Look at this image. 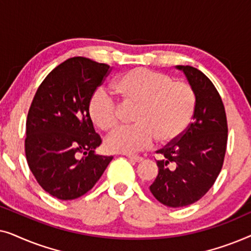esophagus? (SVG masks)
<instances>
[{
	"instance_id": "34e87169",
	"label": "esophagus",
	"mask_w": 251,
	"mask_h": 251,
	"mask_svg": "<svg viewBox=\"0 0 251 251\" xmlns=\"http://www.w3.org/2000/svg\"><path fill=\"white\" fill-rule=\"evenodd\" d=\"M128 157L129 159H131L132 161H135V162H140V161H143V157L138 155H131V154H129Z\"/></svg>"
}]
</instances>
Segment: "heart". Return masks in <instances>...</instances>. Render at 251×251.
<instances>
[{"instance_id":"b5f03b06","label":"heart","mask_w":251,"mask_h":251,"mask_svg":"<svg viewBox=\"0 0 251 251\" xmlns=\"http://www.w3.org/2000/svg\"><path fill=\"white\" fill-rule=\"evenodd\" d=\"M114 90L125 105H136L132 119L137 122L121 126L106 139L112 152L137 153L154 140L170 144L179 139L194 115L197 97L184 81H173L168 74L149 68H135L116 78ZM121 106L104 89H98L89 100V114L104 131L119 125Z\"/></svg>"}]
</instances>
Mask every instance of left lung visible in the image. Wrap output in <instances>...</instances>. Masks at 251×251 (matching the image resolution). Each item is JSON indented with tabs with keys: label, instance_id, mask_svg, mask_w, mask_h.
I'll use <instances>...</instances> for the list:
<instances>
[{
	"label": "left lung",
	"instance_id": "left-lung-1",
	"mask_svg": "<svg viewBox=\"0 0 251 251\" xmlns=\"http://www.w3.org/2000/svg\"><path fill=\"white\" fill-rule=\"evenodd\" d=\"M197 97L193 121L176 142L156 151L159 174L150 186L154 198L173 208L200 200L221 173L227 145L225 107L212 82L192 66H177Z\"/></svg>",
	"mask_w": 251,
	"mask_h": 251
}]
</instances>
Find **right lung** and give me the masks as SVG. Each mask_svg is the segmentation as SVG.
Wrapping results in <instances>:
<instances>
[{
	"label": "right lung",
	"instance_id": "right-lung-1",
	"mask_svg": "<svg viewBox=\"0 0 251 251\" xmlns=\"http://www.w3.org/2000/svg\"><path fill=\"white\" fill-rule=\"evenodd\" d=\"M112 68L73 57L40 84L26 121L28 167L44 191L74 200L90 191L113 156L95 154L101 144L89 114V100Z\"/></svg>",
	"mask_w": 251,
	"mask_h": 251
}]
</instances>
